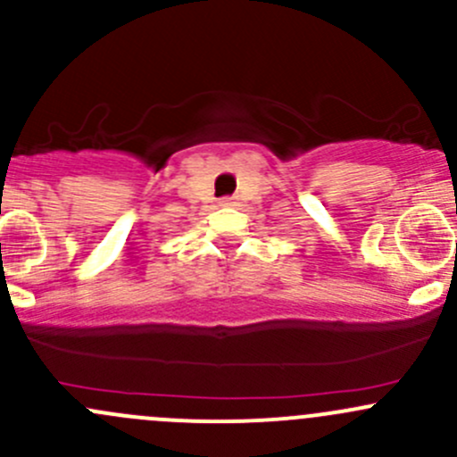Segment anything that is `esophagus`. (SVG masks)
<instances>
[{"mask_svg":"<svg viewBox=\"0 0 457 457\" xmlns=\"http://www.w3.org/2000/svg\"><path fill=\"white\" fill-rule=\"evenodd\" d=\"M234 203H237V201H234L232 196H228V199H220V205H225V207H228V205H234Z\"/></svg>","mask_w":457,"mask_h":457,"instance_id":"obj_1","label":"esophagus"}]
</instances>
